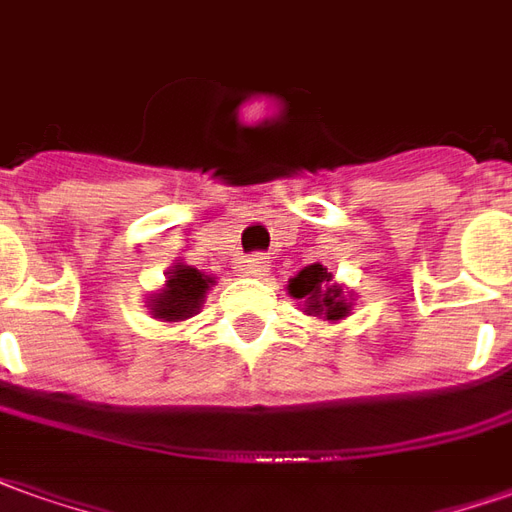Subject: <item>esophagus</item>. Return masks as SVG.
Returning <instances> with one entry per match:
<instances>
[{"mask_svg": "<svg viewBox=\"0 0 512 512\" xmlns=\"http://www.w3.org/2000/svg\"><path fill=\"white\" fill-rule=\"evenodd\" d=\"M242 270H245L248 276L262 278L270 273V259H267V256H259V253H256V256H248V259L242 262Z\"/></svg>", "mask_w": 512, "mask_h": 512, "instance_id": "1", "label": "esophagus"}]
</instances>
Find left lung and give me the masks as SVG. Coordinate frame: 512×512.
<instances>
[{"mask_svg": "<svg viewBox=\"0 0 512 512\" xmlns=\"http://www.w3.org/2000/svg\"><path fill=\"white\" fill-rule=\"evenodd\" d=\"M295 301L303 303V312L320 320H329V323H340L345 317L351 315V306L354 298L348 295L345 298L343 287L331 278V273L320 262L306 264L298 276L290 278L287 284Z\"/></svg>", "mask_w": 512, "mask_h": 512, "instance_id": "8db88e82", "label": "left lung"}]
</instances>
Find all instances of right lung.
Here are the masks:
<instances>
[{"label": "right lung", "instance_id": "1", "mask_svg": "<svg viewBox=\"0 0 512 512\" xmlns=\"http://www.w3.org/2000/svg\"><path fill=\"white\" fill-rule=\"evenodd\" d=\"M214 284H217L214 276H206L203 270H197L192 264L178 259V262L169 267L164 287L155 290L144 301V306L161 323H181V320H189V317H195L203 309L206 292Z\"/></svg>", "mask_w": 512, "mask_h": 512}]
</instances>
